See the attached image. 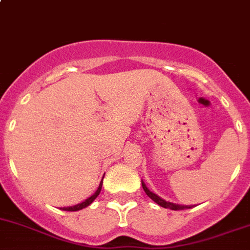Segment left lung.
<instances>
[{
    "instance_id": "1",
    "label": "left lung",
    "mask_w": 250,
    "mask_h": 250,
    "mask_svg": "<svg viewBox=\"0 0 250 250\" xmlns=\"http://www.w3.org/2000/svg\"><path fill=\"white\" fill-rule=\"evenodd\" d=\"M142 186H143V189H144V192L146 193L147 197L150 198V199L154 200L156 204H159L160 207L165 208V209H171V210H184V209H190V208L193 207V205H179V204H174V203H169V202H166V200L161 199V198L159 197V195H156L155 193H152L151 190L147 189V187L145 186L144 182L142 181Z\"/></svg>"
}]
</instances>
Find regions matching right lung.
<instances>
[{
    "mask_svg": "<svg viewBox=\"0 0 250 250\" xmlns=\"http://www.w3.org/2000/svg\"><path fill=\"white\" fill-rule=\"evenodd\" d=\"M104 179V178H103ZM101 187H103V181L100 182V184H99V188H98V190H96L95 193H94L93 195H91V197H89L88 199H85L84 200L83 203H79V204H77V205H73V207H68V208H61V210H64V211H78V210H82V209H84V208H86V207H89V205L91 204V203L94 202V200L96 199V198H98V195L100 194V192H101Z\"/></svg>",
    "mask_w": 250,
    "mask_h": 250,
    "instance_id": "right-lung-1",
    "label": "right lung"
}]
</instances>
